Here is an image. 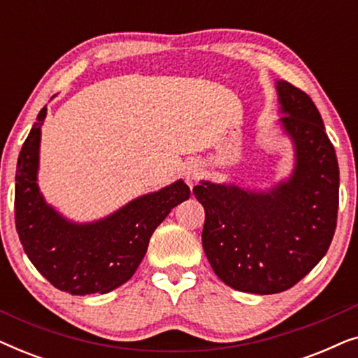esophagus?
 <instances>
[{
    "instance_id": "esophagus-1",
    "label": "esophagus",
    "mask_w": 358,
    "mask_h": 358,
    "mask_svg": "<svg viewBox=\"0 0 358 358\" xmlns=\"http://www.w3.org/2000/svg\"><path fill=\"white\" fill-rule=\"evenodd\" d=\"M184 174H185V179H187V182L194 184L195 180L200 178V166L197 163H189Z\"/></svg>"
}]
</instances>
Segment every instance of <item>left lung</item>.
<instances>
[{"label": "left lung", "mask_w": 358, "mask_h": 358, "mask_svg": "<svg viewBox=\"0 0 358 358\" xmlns=\"http://www.w3.org/2000/svg\"><path fill=\"white\" fill-rule=\"evenodd\" d=\"M283 129L295 143L292 178L267 192L202 182V244L213 272L239 292L272 295L301 280L331 246L339 208V164L311 97L277 81Z\"/></svg>", "instance_id": "left-lung-1"}]
</instances>
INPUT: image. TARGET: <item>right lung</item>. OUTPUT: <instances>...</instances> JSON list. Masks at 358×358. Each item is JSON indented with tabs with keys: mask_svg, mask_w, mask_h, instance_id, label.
Returning a JSON list of instances; mask_svg holds the SVG:
<instances>
[{
	"mask_svg": "<svg viewBox=\"0 0 358 358\" xmlns=\"http://www.w3.org/2000/svg\"><path fill=\"white\" fill-rule=\"evenodd\" d=\"M47 107L24 141L17 159L14 220L24 248L53 287L71 295L107 293L134 275L151 234L171 210L190 197L182 180L131 200L101 222H66L43 202L37 187L41 125Z\"/></svg>",
	"mask_w": 358,
	"mask_h": 358,
	"instance_id": "obj_1",
	"label": "right lung"
}]
</instances>
